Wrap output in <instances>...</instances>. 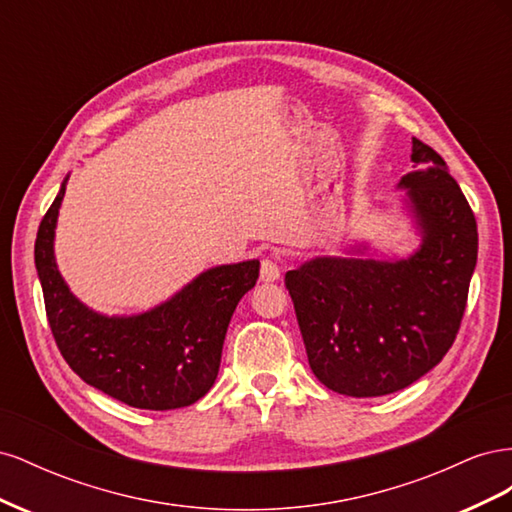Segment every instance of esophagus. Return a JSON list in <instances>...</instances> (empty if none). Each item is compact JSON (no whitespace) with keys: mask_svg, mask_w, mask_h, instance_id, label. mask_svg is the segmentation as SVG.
I'll return each instance as SVG.
<instances>
[{"mask_svg":"<svg viewBox=\"0 0 512 512\" xmlns=\"http://www.w3.org/2000/svg\"><path fill=\"white\" fill-rule=\"evenodd\" d=\"M260 280L262 282L280 280V265H277L275 258H262V262H260Z\"/></svg>","mask_w":512,"mask_h":512,"instance_id":"obj_1","label":"esophagus"}]
</instances>
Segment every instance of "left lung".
Wrapping results in <instances>:
<instances>
[{"mask_svg":"<svg viewBox=\"0 0 512 512\" xmlns=\"http://www.w3.org/2000/svg\"><path fill=\"white\" fill-rule=\"evenodd\" d=\"M401 177L423 243L410 258H314L286 288L314 376L350 397L406 389L451 350L476 267V218L440 153L412 138Z\"/></svg>","mask_w":512,"mask_h":512,"instance_id":"left-lung-1","label":"left lung"}]
</instances>
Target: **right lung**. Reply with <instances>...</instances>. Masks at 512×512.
Masks as SVG:
<instances>
[{"instance_id": "right-lung-1", "label": "right lung", "mask_w": 512, "mask_h": 512, "mask_svg": "<svg viewBox=\"0 0 512 512\" xmlns=\"http://www.w3.org/2000/svg\"><path fill=\"white\" fill-rule=\"evenodd\" d=\"M66 181L40 222L36 269L55 344L87 384L141 410H175L205 397L220 371L228 322L258 280V260L200 273L173 299L138 316L91 312L68 290L53 239Z\"/></svg>"}]
</instances>
